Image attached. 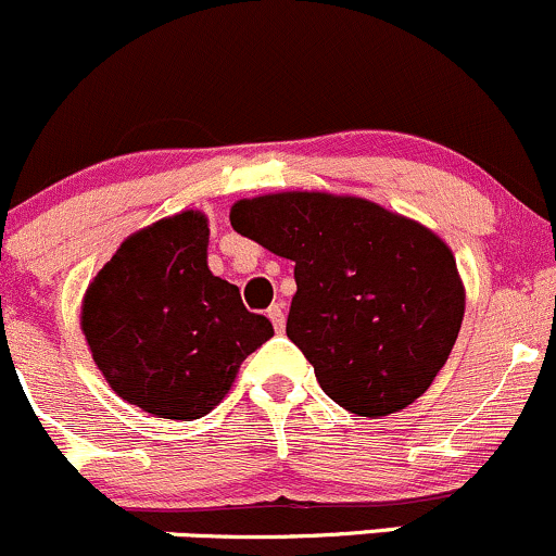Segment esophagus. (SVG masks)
Returning <instances> with one entry per match:
<instances>
[{"instance_id": "34e87169", "label": "esophagus", "mask_w": 556, "mask_h": 556, "mask_svg": "<svg viewBox=\"0 0 556 556\" xmlns=\"http://www.w3.org/2000/svg\"><path fill=\"white\" fill-rule=\"evenodd\" d=\"M266 314H268V319H271L274 329H277V332H285V303L282 301L271 303Z\"/></svg>"}]
</instances>
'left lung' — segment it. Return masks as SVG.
Masks as SVG:
<instances>
[{
  "label": "left lung",
  "mask_w": 556,
  "mask_h": 556,
  "mask_svg": "<svg viewBox=\"0 0 556 556\" xmlns=\"http://www.w3.org/2000/svg\"><path fill=\"white\" fill-rule=\"evenodd\" d=\"M235 231L295 261L288 338L334 404L388 417L446 364L465 282L432 229L356 194L271 192L231 205Z\"/></svg>",
  "instance_id": "1"
}]
</instances>
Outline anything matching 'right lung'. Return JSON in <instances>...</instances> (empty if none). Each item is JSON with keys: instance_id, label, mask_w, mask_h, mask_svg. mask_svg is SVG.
I'll return each mask as SVG.
<instances>
[{"instance_id": "1", "label": "right lung", "mask_w": 556, "mask_h": 556, "mask_svg": "<svg viewBox=\"0 0 556 556\" xmlns=\"http://www.w3.org/2000/svg\"><path fill=\"white\" fill-rule=\"evenodd\" d=\"M208 235L200 211L134 231L81 301V332L108 386L163 419L205 417L274 334L237 285L213 277Z\"/></svg>"}]
</instances>
